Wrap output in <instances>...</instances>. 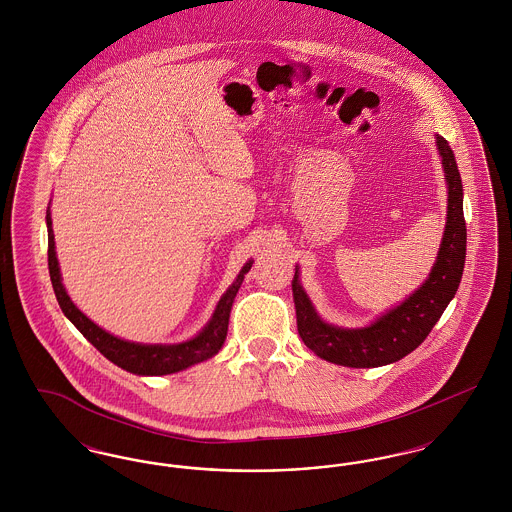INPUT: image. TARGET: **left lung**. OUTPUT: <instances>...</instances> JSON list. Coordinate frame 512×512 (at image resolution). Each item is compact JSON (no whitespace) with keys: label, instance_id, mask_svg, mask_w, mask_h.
I'll use <instances>...</instances> for the list:
<instances>
[{"label":"left lung","instance_id":"1","mask_svg":"<svg viewBox=\"0 0 512 512\" xmlns=\"http://www.w3.org/2000/svg\"><path fill=\"white\" fill-rule=\"evenodd\" d=\"M436 147L447 182V222L436 263L420 288L370 324L343 328L318 315L313 301L301 286L299 267H295L292 290L297 330L303 343L320 359L351 368L397 363L426 340L459 290L466 257L463 182L455 153L439 134H436Z\"/></svg>","mask_w":512,"mask_h":512}]
</instances>
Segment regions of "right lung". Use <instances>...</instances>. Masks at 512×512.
I'll return each instance as SVG.
<instances>
[{"label":"right lung","instance_id":"1","mask_svg":"<svg viewBox=\"0 0 512 512\" xmlns=\"http://www.w3.org/2000/svg\"><path fill=\"white\" fill-rule=\"evenodd\" d=\"M46 224H48L49 276H51V286L59 301V307L65 313V317L80 330V334L113 365L121 366L122 370L138 376H165V374L186 370L197 363H203L219 353L220 347L226 340L228 318H230L234 297L244 282L245 274L253 265V259L245 263L236 280L228 286L226 292L222 293L209 322L195 334L194 338L180 341V343H138V341L122 340L119 336L109 334L74 305L73 299L69 297V293L63 286L61 268L55 253V236L51 228L49 207L46 211Z\"/></svg>","mask_w":512,"mask_h":512}]
</instances>
